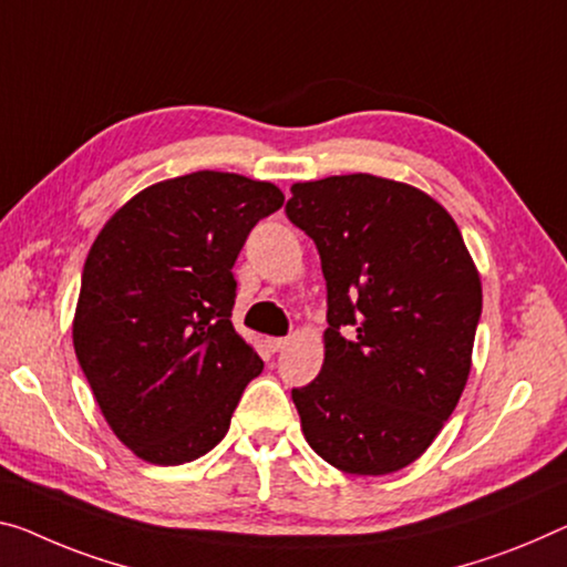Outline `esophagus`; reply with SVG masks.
Here are the masks:
<instances>
[{"label":"esophagus","mask_w":567,"mask_h":567,"mask_svg":"<svg viewBox=\"0 0 567 567\" xmlns=\"http://www.w3.org/2000/svg\"><path fill=\"white\" fill-rule=\"evenodd\" d=\"M266 344H268V350H271V352H281L284 347L289 344V339H286V337H268Z\"/></svg>","instance_id":"1"}]
</instances>
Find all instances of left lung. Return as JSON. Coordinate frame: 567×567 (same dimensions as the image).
<instances>
[{
	"label": "left lung",
	"instance_id": "obj_1",
	"mask_svg": "<svg viewBox=\"0 0 567 567\" xmlns=\"http://www.w3.org/2000/svg\"><path fill=\"white\" fill-rule=\"evenodd\" d=\"M289 220L327 281L324 364L291 398L317 454L382 476L423 454L472 372L482 278L431 195L374 174L296 182Z\"/></svg>",
	"mask_w": 567,
	"mask_h": 567
}]
</instances>
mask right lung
Segmentation results:
<instances>
[{
	"instance_id": "right-lung-1",
	"label": "right lung",
	"mask_w": 567,
	"mask_h": 567,
	"mask_svg": "<svg viewBox=\"0 0 567 567\" xmlns=\"http://www.w3.org/2000/svg\"><path fill=\"white\" fill-rule=\"evenodd\" d=\"M281 205L271 182L203 169L142 189L93 240L73 347L111 431L138 458L187 464L228 433L264 370L230 321L233 266Z\"/></svg>"
}]
</instances>
